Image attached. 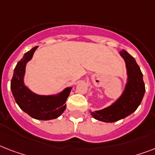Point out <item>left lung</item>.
I'll list each match as a JSON object with an SVG mask.
<instances>
[{
    "label": "left lung",
    "mask_w": 155,
    "mask_h": 155,
    "mask_svg": "<svg viewBox=\"0 0 155 155\" xmlns=\"http://www.w3.org/2000/svg\"><path fill=\"white\" fill-rule=\"evenodd\" d=\"M120 55L125 61L127 75L122 93L108 107L94 112L90 110L92 117L103 122H115L132 114L140 105L146 92L143 75L135 58L124 50L120 51Z\"/></svg>",
    "instance_id": "1"
}]
</instances>
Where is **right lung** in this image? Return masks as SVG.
I'll use <instances>...</instances> for the list:
<instances>
[{"mask_svg":"<svg viewBox=\"0 0 155 155\" xmlns=\"http://www.w3.org/2000/svg\"><path fill=\"white\" fill-rule=\"evenodd\" d=\"M38 47L24 54L16 66L11 80V91L21 110L31 117L42 120H53L58 117L66 109V101L72 87H68L61 92L51 95L35 93L25 85V68L33 58Z\"/></svg>","mask_w":155,"mask_h":155,"instance_id":"1","label":"right lung"}]
</instances>
